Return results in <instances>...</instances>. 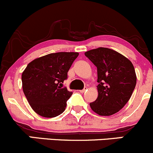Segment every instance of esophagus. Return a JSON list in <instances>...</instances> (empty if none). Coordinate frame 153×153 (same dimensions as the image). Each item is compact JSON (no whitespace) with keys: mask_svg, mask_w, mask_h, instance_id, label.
I'll list each match as a JSON object with an SVG mask.
<instances>
[{"mask_svg":"<svg viewBox=\"0 0 153 153\" xmlns=\"http://www.w3.org/2000/svg\"><path fill=\"white\" fill-rule=\"evenodd\" d=\"M86 90H87V87H86V86H85V87H84V89H81V90H80V92H81V93H84V92H85Z\"/></svg>","mask_w":153,"mask_h":153,"instance_id":"1","label":"esophagus"}]
</instances>
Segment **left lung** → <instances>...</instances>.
Returning a JSON list of instances; mask_svg holds the SVG:
<instances>
[{
	"label": "left lung",
	"mask_w": 153,
	"mask_h": 153,
	"mask_svg": "<svg viewBox=\"0 0 153 153\" xmlns=\"http://www.w3.org/2000/svg\"><path fill=\"white\" fill-rule=\"evenodd\" d=\"M84 55L98 72V95L89 104L91 109L102 116L116 113L128 102L136 85L132 62L116 51L104 47L91 49Z\"/></svg>",
	"instance_id": "1"
}]
</instances>
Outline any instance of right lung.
<instances>
[{
  "label": "right lung",
  "mask_w": 153,
  "mask_h": 153,
  "mask_svg": "<svg viewBox=\"0 0 153 153\" xmlns=\"http://www.w3.org/2000/svg\"><path fill=\"white\" fill-rule=\"evenodd\" d=\"M79 54L56 52L31 61L21 75L24 93L39 115L54 118L65 110L72 92L62 87L67 72Z\"/></svg>",
  "instance_id": "right-lung-1"
}]
</instances>
